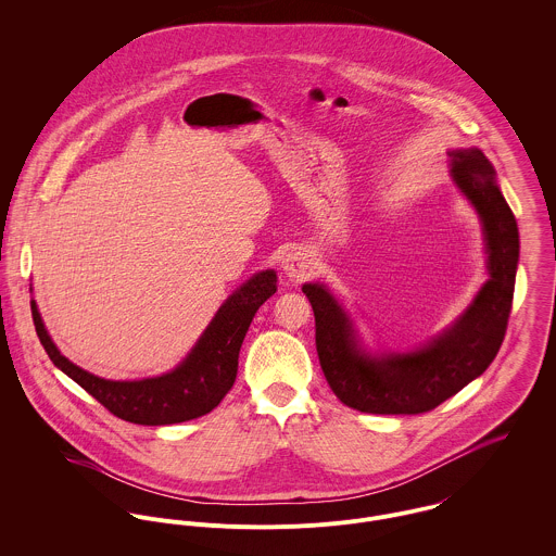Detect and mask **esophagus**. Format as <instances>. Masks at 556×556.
<instances>
[{
	"instance_id": "1",
	"label": "esophagus",
	"mask_w": 556,
	"mask_h": 556,
	"mask_svg": "<svg viewBox=\"0 0 556 556\" xmlns=\"http://www.w3.org/2000/svg\"><path fill=\"white\" fill-rule=\"evenodd\" d=\"M282 271L291 278V280H304L313 274V261L308 258V254H304L302 250H291L285 258H282Z\"/></svg>"
}]
</instances>
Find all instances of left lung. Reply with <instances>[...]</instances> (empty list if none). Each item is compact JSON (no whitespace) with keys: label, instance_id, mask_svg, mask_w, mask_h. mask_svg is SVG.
<instances>
[{"label":"left lung","instance_id":"left-lung-1","mask_svg":"<svg viewBox=\"0 0 556 556\" xmlns=\"http://www.w3.org/2000/svg\"><path fill=\"white\" fill-rule=\"evenodd\" d=\"M447 156L454 184L479 216L488 269L460 317L410 351H370L327 285L302 287L315 311L323 375L342 404L362 413L432 410L483 375L505 338L520 256L518 225L481 150H450Z\"/></svg>","mask_w":556,"mask_h":556}]
</instances>
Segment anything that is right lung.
I'll list each match as a JSON object with an SVG mask.
<instances>
[{
  "label": "right lung",
  "instance_id": "obj_1",
  "mask_svg": "<svg viewBox=\"0 0 556 556\" xmlns=\"http://www.w3.org/2000/svg\"><path fill=\"white\" fill-rule=\"evenodd\" d=\"M276 282L274 269L254 274L225 300L197 344L170 372L139 381H111L83 370L51 340L36 300H31V317L51 362L89 396L130 424L166 426L207 415L229 394L238 377L239 349L245 331L256 311L276 293Z\"/></svg>",
  "mask_w": 556,
  "mask_h": 556
}]
</instances>
